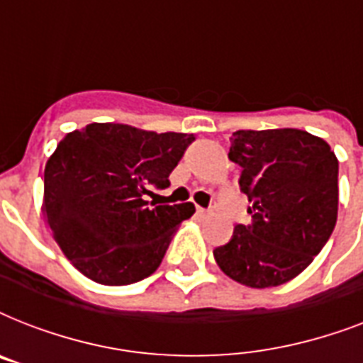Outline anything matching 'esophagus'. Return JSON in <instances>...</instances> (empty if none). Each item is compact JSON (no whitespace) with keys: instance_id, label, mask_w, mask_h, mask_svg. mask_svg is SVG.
Returning a JSON list of instances; mask_svg holds the SVG:
<instances>
[{"instance_id":"esophagus-1","label":"esophagus","mask_w":363,"mask_h":363,"mask_svg":"<svg viewBox=\"0 0 363 363\" xmlns=\"http://www.w3.org/2000/svg\"><path fill=\"white\" fill-rule=\"evenodd\" d=\"M201 218H209V216H213V209H203V207H198V211H196Z\"/></svg>"}]
</instances>
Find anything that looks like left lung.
<instances>
[{
    "label": "left lung",
    "instance_id": "left-lung-1",
    "mask_svg": "<svg viewBox=\"0 0 363 363\" xmlns=\"http://www.w3.org/2000/svg\"><path fill=\"white\" fill-rule=\"evenodd\" d=\"M228 158L241 165L252 224L215 248L218 267L239 284L279 286L298 277L337 222L339 162L324 139L296 128L239 130Z\"/></svg>",
    "mask_w": 363,
    "mask_h": 363
}]
</instances>
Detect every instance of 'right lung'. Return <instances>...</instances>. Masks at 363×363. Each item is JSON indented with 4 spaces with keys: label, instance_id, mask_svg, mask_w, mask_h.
Masks as SVG:
<instances>
[{
    "label": "right lung",
    "instance_id": "right-lung-1",
    "mask_svg": "<svg viewBox=\"0 0 363 363\" xmlns=\"http://www.w3.org/2000/svg\"><path fill=\"white\" fill-rule=\"evenodd\" d=\"M194 133H156L94 122L58 143L45 165L43 211L62 252L82 275L122 286L152 275L192 203L154 205Z\"/></svg>",
    "mask_w": 363,
    "mask_h": 363
}]
</instances>
